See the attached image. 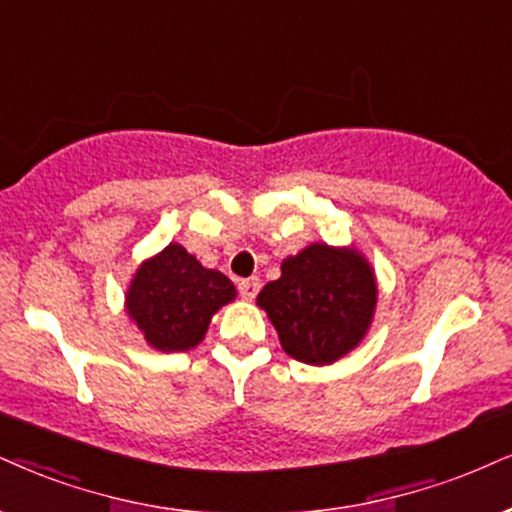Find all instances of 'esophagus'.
<instances>
[{
  "label": "esophagus",
  "mask_w": 512,
  "mask_h": 512,
  "mask_svg": "<svg viewBox=\"0 0 512 512\" xmlns=\"http://www.w3.org/2000/svg\"><path fill=\"white\" fill-rule=\"evenodd\" d=\"M258 292H261V280H258V277H249V280L239 282V294H242L246 301L256 299Z\"/></svg>",
  "instance_id": "esophagus-1"
}]
</instances>
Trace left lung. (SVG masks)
Masks as SVG:
<instances>
[{
  "mask_svg": "<svg viewBox=\"0 0 512 512\" xmlns=\"http://www.w3.org/2000/svg\"><path fill=\"white\" fill-rule=\"evenodd\" d=\"M256 304L275 325L282 349L308 365H330L363 342L377 306V280L361 251L325 242L282 261Z\"/></svg>",
  "mask_w": 512,
  "mask_h": 512,
  "instance_id": "1",
  "label": "left lung"
}]
</instances>
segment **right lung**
<instances>
[{
    "mask_svg": "<svg viewBox=\"0 0 512 512\" xmlns=\"http://www.w3.org/2000/svg\"><path fill=\"white\" fill-rule=\"evenodd\" d=\"M235 296V285L223 273L204 268L185 246L170 242L137 268L125 308L149 346L173 353L194 349L213 313Z\"/></svg>",
    "mask_w": 512,
    "mask_h": 512,
    "instance_id": "right-lung-1",
    "label": "right lung"
}]
</instances>
